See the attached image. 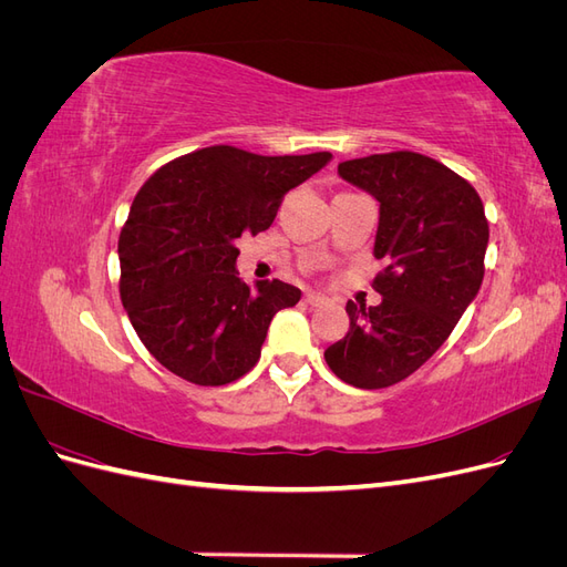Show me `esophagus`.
<instances>
[{
    "instance_id": "esophagus-1",
    "label": "esophagus",
    "mask_w": 567,
    "mask_h": 567,
    "mask_svg": "<svg viewBox=\"0 0 567 567\" xmlns=\"http://www.w3.org/2000/svg\"><path fill=\"white\" fill-rule=\"evenodd\" d=\"M305 302L312 305V307H321V305L329 302V298L321 296V293H307V296H305Z\"/></svg>"
}]
</instances>
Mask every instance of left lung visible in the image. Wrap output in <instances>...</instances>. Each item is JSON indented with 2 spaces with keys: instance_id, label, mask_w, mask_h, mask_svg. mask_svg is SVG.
<instances>
[{
  "instance_id": "8db88e82",
  "label": "left lung",
  "mask_w": 567,
  "mask_h": 567,
  "mask_svg": "<svg viewBox=\"0 0 567 567\" xmlns=\"http://www.w3.org/2000/svg\"><path fill=\"white\" fill-rule=\"evenodd\" d=\"M338 175L379 200L373 286L383 302H348L350 331L323 352L354 388L404 381L431 359L475 300L489 227L475 188L447 165L411 151L338 165Z\"/></svg>"
}]
</instances>
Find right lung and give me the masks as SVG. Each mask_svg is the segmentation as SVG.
I'll list each match as a JSON object with an SVG mask.
<instances>
[{
  "mask_svg": "<svg viewBox=\"0 0 567 567\" xmlns=\"http://www.w3.org/2000/svg\"><path fill=\"white\" fill-rule=\"evenodd\" d=\"M331 158L210 146L167 163L140 188L117 241L120 298L167 371L227 385L257 364L274 315L302 293L279 279L248 286L236 238L269 229L281 198Z\"/></svg>",
  "mask_w": 567,
  "mask_h": 567,
  "instance_id": "right-lung-1",
  "label": "right lung"
}]
</instances>
